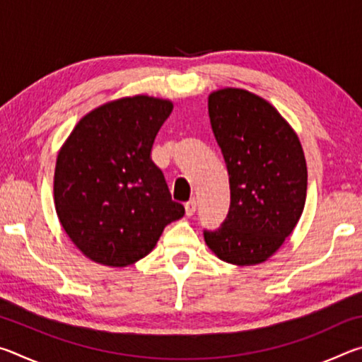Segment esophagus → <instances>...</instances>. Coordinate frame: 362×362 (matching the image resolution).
<instances>
[{"mask_svg": "<svg viewBox=\"0 0 362 362\" xmlns=\"http://www.w3.org/2000/svg\"><path fill=\"white\" fill-rule=\"evenodd\" d=\"M196 204H198V203H196V199H194V198H193V199H189L188 203L185 204V212H187V216H188V217H192L193 214H194V211H196Z\"/></svg>", "mask_w": 362, "mask_h": 362, "instance_id": "1", "label": "esophagus"}]
</instances>
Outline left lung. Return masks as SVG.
Listing matches in <instances>:
<instances>
[{
	"instance_id": "left-lung-1",
	"label": "left lung",
	"mask_w": 362,
	"mask_h": 362,
	"mask_svg": "<svg viewBox=\"0 0 362 362\" xmlns=\"http://www.w3.org/2000/svg\"><path fill=\"white\" fill-rule=\"evenodd\" d=\"M211 126L230 177V211L204 241L220 260L259 265L283 246L306 199V161L297 132L268 100L240 88L214 90Z\"/></svg>"
}]
</instances>
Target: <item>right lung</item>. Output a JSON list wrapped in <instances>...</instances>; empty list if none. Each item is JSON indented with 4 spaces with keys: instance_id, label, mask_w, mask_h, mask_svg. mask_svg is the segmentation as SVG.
<instances>
[{
    "instance_id": "1",
    "label": "right lung",
    "mask_w": 362,
    "mask_h": 362,
    "mask_svg": "<svg viewBox=\"0 0 362 362\" xmlns=\"http://www.w3.org/2000/svg\"><path fill=\"white\" fill-rule=\"evenodd\" d=\"M174 103L121 97L78 121L59 150L54 204L71 243L89 260L124 268L155 249L164 226L185 214L150 153Z\"/></svg>"
}]
</instances>
